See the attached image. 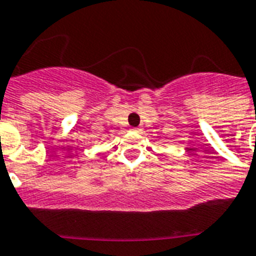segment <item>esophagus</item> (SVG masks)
<instances>
[{
  "mask_svg": "<svg viewBox=\"0 0 256 256\" xmlns=\"http://www.w3.org/2000/svg\"><path fill=\"white\" fill-rule=\"evenodd\" d=\"M132 130H134V132H140V128H132Z\"/></svg>",
  "mask_w": 256,
  "mask_h": 256,
  "instance_id": "1",
  "label": "esophagus"
}]
</instances>
